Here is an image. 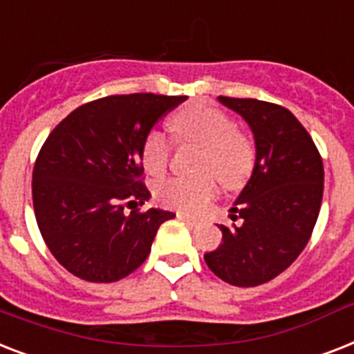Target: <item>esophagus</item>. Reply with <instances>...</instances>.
<instances>
[{"label": "esophagus", "instance_id": "obj_1", "mask_svg": "<svg viewBox=\"0 0 354 354\" xmlns=\"http://www.w3.org/2000/svg\"><path fill=\"white\" fill-rule=\"evenodd\" d=\"M176 216L180 218V221H183L187 226L191 227H198L200 226V222L198 221H194V218H191L189 215H185V213H176Z\"/></svg>", "mask_w": 354, "mask_h": 354}]
</instances>
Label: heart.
Masks as SVG:
<instances>
[{
    "label": "heart",
    "mask_w": 354,
    "mask_h": 354,
    "mask_svg": "<svg viewBox=\"0 0 354 354\" xmlns=\"http://www.w3.org/2000/svg\"><path fill=\"white\" fill-rule=\"evenodd\" d=\"M171 130L180 145H198L202 154L194 180L169 178L154 187L160 204L198 215L218 194V182L226 189H239L252 176L255 167V145L236 128L230 113L207 104H189L171 118ZM172 141L165 133L152 130L141 145V163L152 178H161L171 165Z\"/></svg>",
    "instance_id": "b5f03b06"
}]
</instances>
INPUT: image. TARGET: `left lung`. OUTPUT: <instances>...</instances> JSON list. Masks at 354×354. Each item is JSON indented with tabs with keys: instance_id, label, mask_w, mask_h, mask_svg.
I'll return each mask as SVG.
<instances>
[{
	"instance_id": "1",
	"label": "left lung",
	"mask_w": 354,
	"mask_h": 354,
	"mask_svg": "<svg viewBox=\"0 0 354 354\" xmlns=\"http://www.w3.org/2000/svg\"><path fill=\"white\" fill-rule=\"evenodd\" d=\"M252 127L257 156L246 187L221 226L222 244L205 253L216 277L257 286L285 272L310 241L324 196V161L294 113L259 99L218 97Z\"/></svg>"
}]
</instances>
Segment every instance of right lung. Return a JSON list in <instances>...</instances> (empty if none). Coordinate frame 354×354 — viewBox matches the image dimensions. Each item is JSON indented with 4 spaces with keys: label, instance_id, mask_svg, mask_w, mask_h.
<instances>
[{
    "label": "right lung",
    "instance_id": "obj_1",
    "mask_svg": "<svg viewBox=\"0 0 354 354\" xmlns=\"http://www.w3.org/2000/svg\"><path fill=\"white\" fill-rule=\"evenodd\" d=\"M185 95H108L62 119L32 169V205L53 257L80 279L113 283L149 257L158 227L174 213L141 209L145 136Z\"/></svg>",
    "mask_w": 354,
    "mask_h": 354
}]
</instances>
